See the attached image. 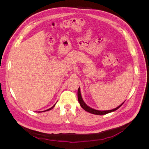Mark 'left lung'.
<instances>
[{
    "label": "left lung",
    "instance_id": "8db88e82",
    "mask_svg": "<svg viewBox=\"0 0 149 149\" xmlns=\"http://www.w3.org/2000/svg\"><path fill=\"white\" fill-rule=\"evenodd\" d=\"M78 101L79 102L80 106H81V107L83 108L84 110H85L86 111H87L88 112H90V113H91V114H96V115H104V114H106L107 113H109V112L115 111L117 109H118L119 108L124 104V102H123V104H120L118 107H117L116 108H115V109H112V110L99 111V110L94 109H93V108L90 107H89L88 106H87L85 102L83 100L82 97H81V92H80V88H79L78 90Z\"/></svg>",
    "mask_w": 149,
    "mask_h": 149
}]
</instances>
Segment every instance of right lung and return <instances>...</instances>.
Here are the masks:
<instances>
[{"label": "right lung", "instance_id": "add662e5", "mask_svg": "<svg viewBox=\"0 0 149 149\" xmlns=\"http://www.w3.org/2000/svg\"><path fill=\"white\" fill-rule=\"evenodd\" d=\"M55 105H54L53 106H52L51 108H49V109H47V110H46V111H49V110H51L52 109H53V108L54 107H55Z\"/></svg>", "mask_w": 149, "mask_h": 149}]
</instances>
